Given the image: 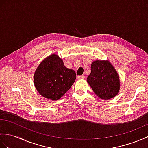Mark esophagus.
I'll list each match as a JSON object with an SVG mask.
<instances>
[{"label":"esophagus","instance_id":"34e87169","mask_svg":"<svg viewBox=\"0 0 148 148\" xmlns=\"http://www.w3.org/2000/svg\"><path fill=\"white\" fill-rule=\"evenodd\" d=\"M84 77H84V76H78L77 78L78 79H84Z\"/></svg>","mask_w":148,"mask_h":148}]
</instances>
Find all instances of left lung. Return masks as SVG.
Instances as JSON below:
<instances>
[{
    "instance_id": "8db88e82",
    "label": "left lung",
    "mask_w": 148,
    "mask_h": 148,
    "mask_svg": "<svg viewBox=\"0 0 148 148\" xmlns=\"http://www.w3.org/2000/svg\"><path fill=\"white\" fill-rule=\"evenodd\" d=\"M87 82L94 93L104 100L114 97L120 87L118 74L109 61L93 62Z\"/></svg>"
}]
</instances>
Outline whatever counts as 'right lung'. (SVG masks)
I'll use <instances>...</instances> for the list:
<instances>
[{"instance_id":"1","label":"right lung","mask_w":148,"mask_h":148,"mask_svg":"<svg viewBox=\"0 0 148 148\" xmlns=\"http://www.w3.org/2000/svg\"><path fill=\"white\" fill-rule=\"evenodd\" d=\"M34 84L42 97L58 100L70 89L76 80L74 71L65 67L63 60L53 54L40 63L34 74Z\"/></svg>"}]
</instances>
